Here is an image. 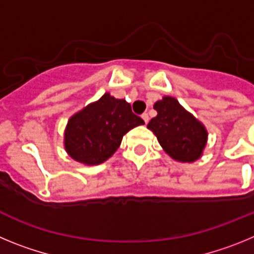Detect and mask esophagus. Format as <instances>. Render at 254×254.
Returning <instances> with one entry per match:
<instances>
[{
  "mask_svg": "<svg viewBox=\"0 0 254 254\" xmlns=\"http://www.w3.org/2000/svg\"><path fill=\"white\" fill-rule=\"evenodd\" d=\"M141 117H142L143 122H145V123H147V122H149V114H147V113H143L142 116H141Z\"/></svg>",
  "mask_w": 254,
  "mask_h": 254,
  "instance_id": "esophagus-1",
  "label": "esophagus"
}]
</instances>
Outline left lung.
Masks as SVG:
<instances>
[{"mask_svg": "<svg viewBox=\"0 0 254 254\" xmlns=\"http://www.w3.org/2000/svg\"><path fill=\"white\" fill-rule=\"evenodd\" d=\"M158 116L147 125L164 151L177 161L193 163L202 155L207 141L205 126L172 96H164L154 104Z\"/></svg>", "mask_w": 254, "mask_h": 254, "instance_id": "8db88e82", "label": "left lung"}]
</instances>
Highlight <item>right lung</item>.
Here are the masks:
<instances>
[{
	"instance_id": "1",
	"label": "right lung",
	"mask_w": 254,
	"mask_h": 254,
	"mask_svg": "<svg viewBox=\"0 0 254 254\" xmlns=\"http://www.w3.org/2000/svg\"><path fill=\"white\" fill-rule=\"evenodd\" d=\"M143 123L126 100L107 93L69 118L64 149L78 163L98 165L117 151L129 129Z\"/></svg>"
}]
</instances>
